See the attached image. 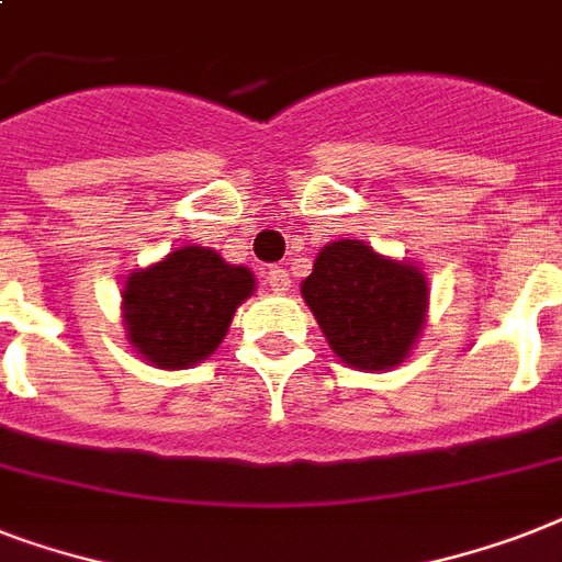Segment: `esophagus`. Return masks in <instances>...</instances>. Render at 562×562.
Returning a JSON list of instances; mask_svg holds the SVG:
<instances>
[{
	"mask_svg": "<svg viewBox=\"0 0 562 562\" xmlns=\"http://www.w3.org/2000/svg\"><path fill=\"white\" fill-rule=\"evenodd\" d=\"M268 285L273 294H285L291 289V277L285 268H268Z\"/></svg>",
	"mask_w": 562,
	"mask_h": 562,
	"instance_id": "esophagus-1",
	"label": "esophagus"
}]
</instances>
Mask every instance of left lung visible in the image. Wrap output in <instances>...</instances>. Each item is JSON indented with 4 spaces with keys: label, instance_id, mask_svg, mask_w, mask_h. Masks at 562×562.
<instances>
[{
    "label": "left lung",
    "instance_id": "obj_1",
    "mask_svg": "<svg viewBox=\"0 0 562 562\" xmlns=\"http://www.w3.org/2000/svg\"><path fill=\"white\" fill-rule=\"evenodd\" d=\"M300 291L335 356L356 370L402 364L426 326V273L359 238L329 241Z\"/></svg>",
    "mask_w": 562,
    "mask_h": 562
}]
</instances>
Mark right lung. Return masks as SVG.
I'll return each instance as SVG.
<instances>
[{"mask_svg":"<svg viewBox=\"0 0 562 562\" xmlns=\"http://www.w3.org/2000/svg\"><path fill=\"white\" fill-rule=\"evenodd\" d=\"M254 289L245 265L224 262L210 247H178L125 280L127 341L154 368H192L218 350Z\"/></svg>","mask_w":562,"mask_h":562,"instance_id":"1","label":"right lung"}]
</instances>
